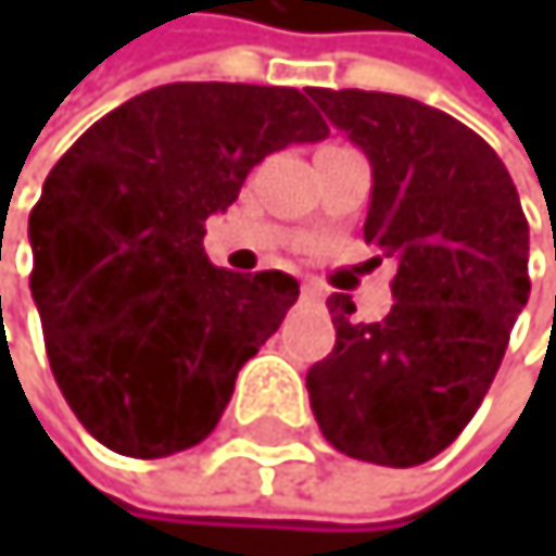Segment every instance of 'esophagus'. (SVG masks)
I'll return each mask as SVG.
<instances>
[{
	"mask_svg": "<svg viewBox=\"0 0 556 556\" xmlns=\"http://www.w3.org/2000/svg\"><path fill=\"white\" fill-rule=\"evenodd\" d=\"M300 293H303V300H324V287H316L313 280H306V283L300 287Z\"/></svg>",
	"mask_w": 556,
	"mask_h": 556,
	"instance_id": "34e87169",
	"label": "esophagus"
}]
</instances>
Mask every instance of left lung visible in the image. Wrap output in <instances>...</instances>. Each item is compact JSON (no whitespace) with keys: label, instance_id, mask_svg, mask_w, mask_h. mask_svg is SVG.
I'll list each match as a JSON object with an SVG mask.
<instances>
[{"label":"left lung","instance_id":"left-lung-1","mask_svg":"<svg viewBox=\"0 0 556 556\" xmlns=\"http://www.w3.org/2000/svg\"><path fill=\"white\" fill-rule=\"evenodd\" d=\"M309 96L367 153L363 240L396 260L380 324H359L343 293L327 300L337 346L306 374L309 407L340 454L417 467L460 437L497 377L530 296L527 216L501 156L454 116L393 92Z\"/></svg>","mask_w":556,"mask_h":556}]
</instances>
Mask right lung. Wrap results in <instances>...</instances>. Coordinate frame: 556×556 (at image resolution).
Segmentation results:
<instances>
[{"label":"right lung","instance_id":"obj_1","mask_svg":"<svg viewBox=\"0 0 556 556\" xmlns=\"http://www.w3.org/2000/svg\"><path fill=\"white\" fill-rule=\"evenodd\" d=\"M324 136L300 89L169 83L92 123L52 166L29 213V290L52 377L102 446L156 460L213 433L300 283L213 266L206 219L269 153Z\"/></svg>","mask_w":556,"mask_h":556}]
</instances>
